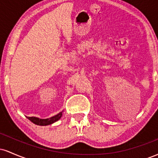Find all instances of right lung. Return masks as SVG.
<instances>
[{
  "label": "right lung",
  "instance_id": "add662e5",
  "mask_svg": "<svg viewBox=\"0 0 158 158\" xmlns=\"http://www.w3.org/2000/svg\"><path fill=\"white\" fill-rule=\"evenodd\" d=\"M62 113L63 111L60 112L56 115L53 116V117H50V118H48V119H40V118H37V117H27L32 123H33L34 124L38 125V126H48V125H51L52 123H54L56 121L59 120V119L61 118V116H62Z\"/></svg>",
  "mask_w": 158,
  "mask_h": 158
}]
</instances>
